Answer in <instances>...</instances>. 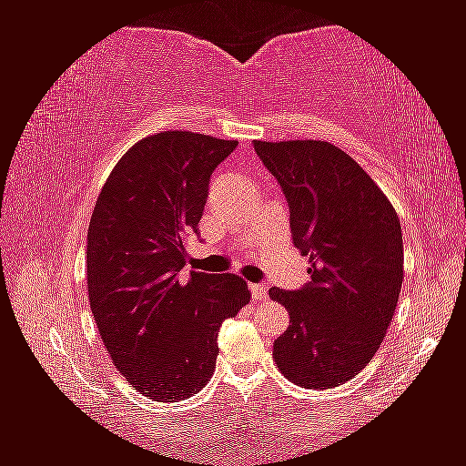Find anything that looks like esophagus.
Listing matches in <instances>:
<instances>
[{"instance_id":"esophagus-1","label":"esophagus","mask_w":466,"mask_h":466,"mask_svg":"<svg viewBox=\"0 0 466 466\" xmlns=\"http://www.w3.org/2000/svg\"><path fill=\"white\" fill-rule=\"evenodd\" d=\"M251 295H253V299L255 301H266V297H268V289L263 287V284H251Z\"/></svg>"}]
</instances>
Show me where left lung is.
Returning <instances> with one entry per match:
<instances>
[{"label":"left lung","instance_id":"left-lung-1","mask_svg":"<svg viewBox=\"0 0 466 466\" xmlns=\"http://www.w3.org/2000/svg\"><path fill=\"white\" fill-rule=\"evenodd\" d=\"M253 146L287 197L295 247L309 255L303 289L269 290L290 316L274 362L295 385L332 389L370 362L391 324L404 280L400 218L374 179L330 142Z\"/></svg>","mask_w":466,"mask_h":466}]
</instances>
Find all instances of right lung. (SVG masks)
<instances>
[{
    "mask_svg": "<svg viewBox=\"0 0 466 466\" xmlns=\"http://www.w3.org/2000/svg\"><path fill=\"white\" fill-rule=\"evenodd\" d=\"M236 140L161 131L121 157L87 230V295L102 343L125 379L155 401L190 398L213 377L218 332L251 299L236 274L190 272L211 173Z\"/></svg>",
    "mask_w": 466,
    "mask_h": 466,
    "instance_id": "1",
    "label": "right lung"
}]
</instances>
